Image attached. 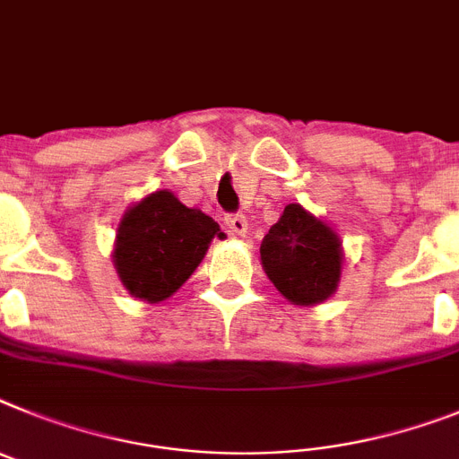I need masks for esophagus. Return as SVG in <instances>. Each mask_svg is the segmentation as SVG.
<instances>
[{
    "label": "esophagus",
    "instance_id": "esophagus-1",
    "mask_svg": "<svg viewBox=\"0 0 459 459\" xmlns=\"http://www.w3.org/2000/svg\"><path fill=\"white\" fill-rule=\"evenodd\" d=\"M225 225L230 227V232H232L234 237H244L246 230H248V221H246L244 213L225 215Z\"/></svg>",
    "mask_w": 459,
    "mask_h": 459
}]
</instances>
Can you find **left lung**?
<instances>
[{
	"label": "left lung",
	"instance_id": "left-lung-1",
	"mask_svg": "<svg viewBox=\"0 0 459 459\" xmlns=\"http://www.w3.org/2000/svg\"><path fill=\"white\" fill-rule=\"evenodd\" d=\"M264 273L292 304L313 307L330 299L342 281V238L299 204H288L260 244Z\"/></svg>",
	"mask_w": 459,
	"mask_h": 459
}]
</instances>
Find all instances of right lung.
I'll list each match as a JSON object with an SVG mask.
<instances>
[{"label":"right lung","mask_w":459,"mask_h":459,"mask_svg":"<svg viewBox=\"0 0 459 459\" xmlns=\"http://www.w3.org/2000/svg\"><path fill=\"white\" fill-rule=\"evenodd\" d=\"M213 237H225L213 218L187 209L174 192L155 190L125 211L113 267L129 295L158 304L192 276Z\"/></svg>","instance_id":"1"}]
</instances>
